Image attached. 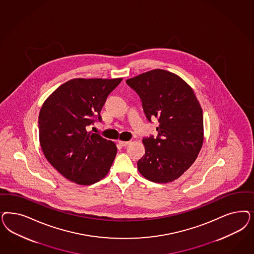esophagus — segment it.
<instances>
[{"mask_svg": "<svg viewBox=\"0 0 254 254\" xmlns=\"http://www.w3.org/2000/svg\"><path fill=\"white\" fill-rule=\"evenodd\" d=\"M119 143H120L122 146H123V147H126V146H128L129 144H131V141H122V140H120Z\"/></svg>", "mask_w": 254, "mask_h": 254, "instance_id": "34e87169", "label": "esophagus"}]
</instances>
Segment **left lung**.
<instances>
[{
	"label": "left lung",
	"mask_w": 254,
	"mask_h": 254,
	"mask_svg": "<svg viewBox=\"0 0 254 254\" xmlns=\"http://www.w3.org/2000/svg\"><path fill=\"white\" fill-rule=\"evenodd\" d=\"M139 94L147 120L157 118L158 137L143 139L140 174L156 183L178 180L196 160L204 142L203 110L195 93L178 74L154 69L126 80Z\"/></svg>",
	"instance_id": "obj_1"
}]
</instances>
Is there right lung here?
Wrapping results in <instances>:
<instances>
[{"label":"right lung","instance_id":"obj_1","mask_svg":"<svg viewBox=\"0 0 254 254\" xmlns=\"http://www.w3.org/2000/svg\"><path fill=\"white\" fill-rule=\"evenodd\" d=\"M119 78H74L54 90L38 117L42 151L58 172L78 185L104 179L117 155L114 142L87 130Z\"/></svg>","mask_w":254,"mask_h":254}]
</instances>
